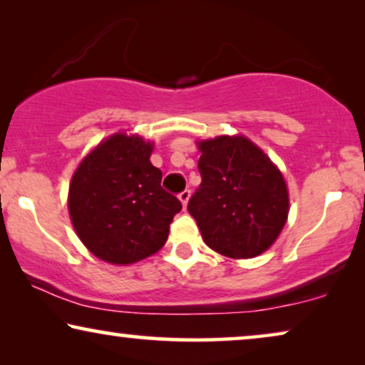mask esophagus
<instances>
[{
	"instance_id": "34e87169",
	"label": "esophagus",
	"mask_w": 365,
	"mask_h": 365,
	"mask_svg": "<svg viewBox=\"0 0 365 365\" xmlns=\"http://www.w3.org/2000/svg\"><path fill=\"white\" fill-rule=\"evenodd\" d=\"M189 196H191V191H189V189H184V191H181L178 194V197H179V201L182 202V206L186 207L187 206V201H189Z\"/></svg>"
}]
</instances>
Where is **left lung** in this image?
<instances>
[{"instance_id":"8db88e82","label":"left lung","mask_w":365,"mask_h":365,"mask_svg":"<svg viewBox=\"0 0 365 365\" xmlns=\"http://www.w3.org/2000/svg\"><path fill=\"white\" fill-rule=\"evenodd\" d=\"M201 184L187 202L204 242L247 259L276 241L289 212L287 187L266 154L242 136L199 143Z\"/></svg>"}]
</instances>
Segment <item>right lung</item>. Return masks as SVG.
Masks as SVG:
<instances>
[{"label": "right lung", "mask_w": 365, "mask_h": 365, "mask_svg": "<svg viewBox=\"0 0 365 365\" xmlns=\"http://www.w3.org/2000/svg\"><path fill=\"white\" fill-rule=\"evenodd\" d=\"M153 144L114 134L93 149L69 186V216L84 246L103 261L131 264L158 252L181 201L161 186Z\"/></svg>", "instance_id": "obj_1"}]
</instances>
